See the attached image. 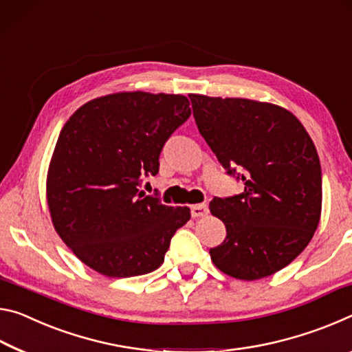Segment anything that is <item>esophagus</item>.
Wrapping results in <instances>:
<instances>
[{"instance_id":"obj_1","label":"esophagus","mask_w":352,"mask_h":352,"mask_svg":"<svg viewBox=\"0 0 352 352\" xmlns=\"http://www.w3.org/2000/svg\"><path fill=\"white\" fill-rule=\"evenodd\" d=\"M207 212H209V207H207V204H195V206H192V217L193 218L204 217V215H207Z\"/></svg>"}]
</instances>
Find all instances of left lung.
Listing matches in <instances>:
<instances>
[{"instance_id":"1","label":"left lung","mask_w":352,"mask_h":352,"mask_svg":"<svg viewBox=\"0 0 352 352\" xmlns=\"http://www.w3.org/2000/svg\"><path fill=\"white\" fill-rule=\"evenodd\" d=\"M207 145L243 193L210 201L226 239L210 248L230 278L257 280L278 273L306 250L321 217V166L312 138L287 109L246 98L188 95Z\"/></svg>"}]
</instances>
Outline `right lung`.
<instances>
[{
  "label": "right lung",
  "instance_id": "obj_1",
  "mask_svg": "<svg viewBox=\"0 0 352 352\" xmlns=\"http://www.w3.org/2000/svg\"><path fill=\"white\" fill-rule=\"evenodd\" d=\"M182 95L118 91L74 112L57 138L46 175L56 232L73 254L107 278H132L164 263L190 209L138 190L157 175L164 143L190 117Z\"/></svg>",
  "mask_w": 352,
  "mask_h": 352
}]
</instances>
